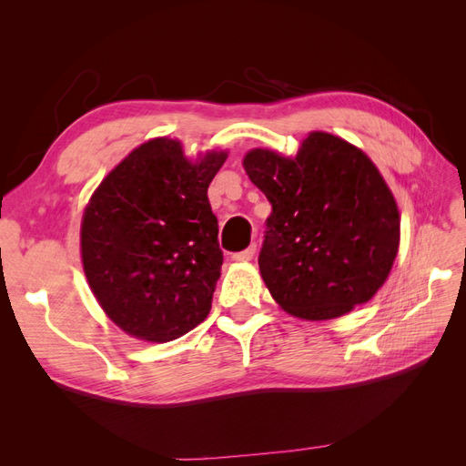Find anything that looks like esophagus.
<instances>
[{
  "label": "esophagus",
  "instance_id": "esophagus-1",
  "mask_svg": "<svg viewBox=\"0 0 466 466\" xmlns=\"http://www.w3.org/2000/svg\"><path fill=\"white\" fill-rule=\"evenodd\" d=\"M255 252H257V245H250L248 248H245L241 252H235L231 258L237 260V262H247V260H250L252 257H255Z\"/></svg>",
  "mask_w": 466,
  "mask_h": 466
}]
</instances>
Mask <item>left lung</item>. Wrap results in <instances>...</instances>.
<instances>
[{"instance_id": "8db88e82", "label": "left lung", "mask_w": 466, "mask_h": 466, "mask_svg": "<svg viewBox=\"0 0 466 466\" xmlns=\"http://www.w3.org/2000/svg\"><path fill=\"white\" fill-rule=\"evenodd\" d=\"M243 167L272 204L258 266L276 303L305 320L368 303L400 241L397 202L368 155L311 132L295 157L250 149Z\"/></svg>"}]
</instances>
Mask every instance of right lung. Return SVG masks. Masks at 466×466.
I'll return each instance as SVG.
<instances>
[{"label": "right lung", "mask_w": 466, "mask_h": 466, "mask_svg": "<svg viewBox=\"0 0 466 466\" xmlns=\"http://www.w3.org/2000/svg\"><path fill=\"white\" fill-rule=\"evenodd\" d=\"M228 159L190 163L180 142L155 137L120 161L81 219V260L106 317L126 334L171 342L208 317L221 276L211 178Z\"/></svg>", "instance_id": "right-lung-1"}]
</instances>
